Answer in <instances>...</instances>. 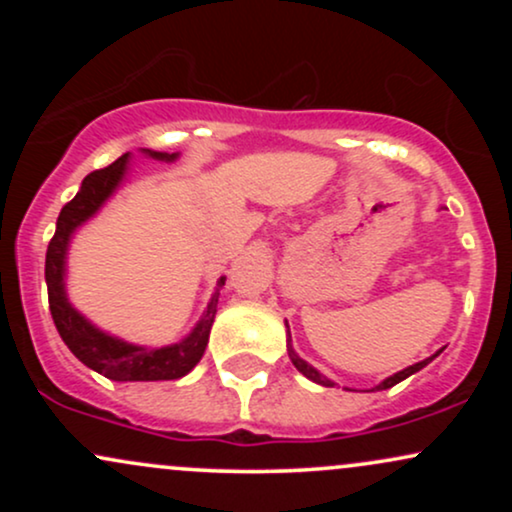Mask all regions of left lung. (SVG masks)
Masks as SVG:
<instances>
[{
	"instance_id": "left-lung-1",
	"label": "left lung",
	"mask_w": 512,
	"mask_h": 512,
	"mask_svg": "<svg viewBox=\"0 0 512 512\" xmlns=\"http://www.w3.org/2000/svg\"><path fill=\"white\" fill-rule=\"evenodd\" d=\"M286 327H289V325H286ZM286 351H289V358H291V363H293V366H296L298 370H301V373L305 375V378H308V380H313V383H317V385H325V387H334V383H332V380H330V378H327V375H322V373H320V370H317V368H313V366H310V363H308V361H303V358L296 354V349H293V346H291V332H289V337H286ZM440 351H443V349H440ZM440 351H438V354H440ZM438 354H433L431 358H424V361L414 363V366H409V368L399 370V373H395V375H390V378H385V380H383V383H380V385H375V387H373V390H387V387H392V385L402 383V380H407V378H409V375L419 373V370H421V368H426V366H428V363H431V361H433V358H436Z\"/></svg>"
}]
</instances>
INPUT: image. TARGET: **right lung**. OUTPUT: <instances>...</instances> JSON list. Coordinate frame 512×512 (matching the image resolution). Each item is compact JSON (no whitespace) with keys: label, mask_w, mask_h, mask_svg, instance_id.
I'll return each instance as SVG.
<instances>
[{"label":"right lung","mask_w":512,"mask_h":512,"mask_svg":"<svg viewBox=\"0 0 512 512\" xmlns=\"http://www.w3.org/2000/svg\"><path fill=\"white\" fill-rule=\"evenodd\" d=\"M144 156L156 158V161H175L178 154H163V151L142 149ZM129 166V154H122L108 168L93 170L88 173L81 190L76 192L72 202H67L57 219L55 236L48 245L45 255V281H48V301L50 313L55 320L57 332L62 342L69 346V351L79 358L84 366H88L105 378L117 380V383H151V380H178L182 375L190 373L197 366L199 358L207 349L211 325L216 317V305H219V289L226 284V276H221L216 284V293L199 317L195 330L187 334L178 344L161 346V349H149V346L129 344L125 339L110 337L108 332L98 330L96 325L86 320L79 310L69 303L67 286V250L69 240L74 231L98 214V209L113 197V192L122 185Z\"/></svg>","instance_id":"1"}]
</instances>
